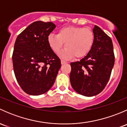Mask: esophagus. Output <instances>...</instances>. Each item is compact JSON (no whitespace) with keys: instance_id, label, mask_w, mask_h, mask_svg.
I'll return each mask as SVG.
<instances>
[{"instance_id":"esophagus-1","label":"esophagus","mask_w":127,"mask_h":127,"mask_svg":"<svg viewBox=\"0 0 127 127\" xmlns=\"http://www.w3.org/2000/svg\"><path fill=\"white\" fill-rule=\"evenodd\" d=\"M61 64H64L67 63V62H66V61H64V60H61Z\"/></svg>"}]
</instances>
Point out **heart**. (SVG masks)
<instances>
[{
  "mask_svg": "<svg viewBox=\"0 0 127 127\" xmlns=\"http://www.w3.org/2000/svg\"><path fill=\"white\" fill-rule=\"evenodd\" d=\"M50 47L55 53H58L63 47L60 56L64 59L75 56L80 58L86 56L93 47L95 35L90 28L68 26L61 28L58 34H50L47 37Z\"/></svg>",
  "mask_w": 127,
  "mask_h": 127,
  "instance_id": "heart-1",
  "label": "heart"
}]
</instances>
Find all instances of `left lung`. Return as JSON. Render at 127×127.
<instances>
[{
    "instance_id": "8db88e82",
    "label": "left lung",
    "mask_w": 127,
    "mask_h": 127,
    "mask_svg": "<svg viewBox=\"0 0 127 127\" xmlns=\"http://www.w3.org/2000/svg\"><path fill=\"white\" fill-rule=\"evenodd\" d=\"M93 32V47L84 58L71 63L69 76L73 89L79 94L89 97L103 90L109 80L115 61L111 38L96 25Z\"/></svg>"
}]
</instances>
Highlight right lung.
I'll list each match as a JSON object with an SVG mask.
<instances>
[{
	"label": "right lung",
	"mask_w": 127,
	"mask_h": 127,
	"mask_svg": "<svg viewBox=\"0 0 127 127\" xmlns=\"http://www.w3.org/2000/svg\"><path fill=\"white\" fill-rule=\"evenodd\" d=\"M55 28L52 22L35 21L16 38L12 55L13 70L18 83L27 94H43L55 81L61 60L47 42Z\"/></svg>",
	"instance_id": "add662e5"
}]
</instances>
